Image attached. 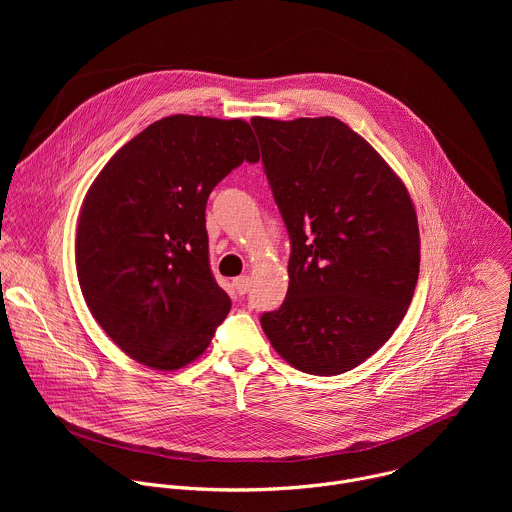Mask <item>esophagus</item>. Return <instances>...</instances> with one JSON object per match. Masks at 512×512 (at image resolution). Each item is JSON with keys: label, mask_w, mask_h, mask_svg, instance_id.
<instances>
[{"label": "esophagus", "mask_w": 512, "mask_h": 512, "mask_svg": "<svg viewBox=\"0 0 512 512\" xmlns=\"http://www.w3.org/2000/svg\"><path fill=\"white\" fill-rule=\"evenodd\" d=\"M233 287L237 289V294H239V296L247 294V289H249V277H247V275H241V277H237V279L233 281Z\"/></svg>", "instance_id": "obj_1"}]
</instances>
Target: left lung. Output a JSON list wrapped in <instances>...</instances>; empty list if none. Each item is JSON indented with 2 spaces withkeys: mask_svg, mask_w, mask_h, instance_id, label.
<instances>
[{
  "mask_svg": "<svg viewBox=\"0 0 512 512\" xmlns=\"http://www.w3.org/2000/svg\"><path fill=\"white\" fill-rule=\"evenodd\" d=\"M291 239L289 285L263 332L291 367L352 371L397 330L419 275V227L403 180L336 117H253Z\"/></svg>",
  "mask_w": 512,
  "mask_h": 512,
  "instance_id": "8db88e82",
  "label": "left lung"
}]
</instances>
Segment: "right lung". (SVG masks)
Segmentation results:
<instances>
[{"instance_id":"add662e5","label":"right lung","mask_w":512,"mask_h":512,"mask_svg":"<svg viewBox=\"0 0 512 512\" xmlns=\"http://www.w3.org/2000/svg\"><path fill=\"white\" fill-rule=\"evenodd\" d=\"M257 160L247 121L170 115L127 141L91 184L77 223L79 285L105 334L145 367H186L227 318L204 210L218 182Z\"/></svg>"}]
</instances>
